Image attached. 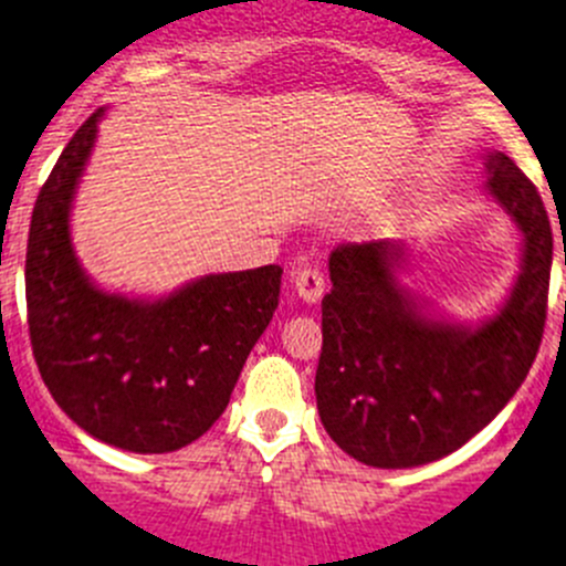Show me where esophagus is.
<instances>
[{
    "instance_id": "obj_1",
    "label": "esophagus",
    "mask_w": 566,
    "mask_h": 566,
    "mask_svg": "<svg viewBox=\"0 0 566 566\" xmlns=\"http://www.w3.org/2000/svg\"><path fill=\"white\" fill-rule=\"evenodd\" d=\"M294 289L305 303H317L325 292V274L319 266H300L294 269Z\"/></svg>"
}]
</instances>
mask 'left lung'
Wrapping results in <instances>:
<instances>
[{
	"instance_id": "left-lung-1",
	"label": "left lung",
	"mask_w": 566,
	"mask_h": 566,
	"mask_svg": "<svg viewBox=\"0 0 566 566\" xmlns=\"http://www.w3.org/2000/svg\"><path fill=\"white\" fill-rule=\"evenodd\" d=\"M485 168L489 193L522 230L525 255L507 303L480 328L418 311L396 283L398 243H342L331 252L314 392L325 432L359 463L412 469L452 454L494 421L536 359L551 292V219L511 157L489 154Z\"/></svg>"
}]
</instances>
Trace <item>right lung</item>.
Here are the masks:
<instances>
[{"instance_id": "1", "label": "right lung", "mask_w": 566, "mask_h": 566, "mask_svg": "<svg viewBox=\"0 0 566 566\" xmlns=\"http://www.w3.org/2000/svg\"><path fill=\"white\" fill-rule=\"evenodd\" d=\"M101 114L66 143L35 199L24 261L30 345L50 396L83 432L126 452H176L230 403L277 308L283 269L207 274L157 303L92 286L72 252L70 205Z\"/></svg>"}]
</instances>
